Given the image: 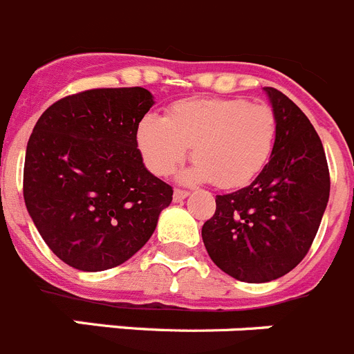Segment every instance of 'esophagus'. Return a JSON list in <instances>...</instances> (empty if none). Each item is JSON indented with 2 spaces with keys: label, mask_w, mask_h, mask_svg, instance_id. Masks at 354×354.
Masks as SVG:
<instances>
[{
  "label": "esophagus",
  "mask_w": 354,
  "mask_h": 354,
  "mask_svg": "<svg viewBox=\"0 0 354 354\" xmlns=\"http://www.w3.org/2000/svg\"><path fill=\"white\" fill-rule=\"evenodd\" d=\"M189 196V190H183V189H174V201H183L185 197Z\"/></svg>",
  "instance_id": "1"
}]
</instances>
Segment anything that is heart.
Wrapping results in <instances>:
<instances>
[{
	"label": "heart",
	"mask_w": 354,
	"mask_h": 354,
	"mask_svg": "<svg viewBox=\"0 0 354 354\" xmlns=\"http://www.w3.org/2000/svg\"><path fill=\"white\" fill-rule=\"evenodd\" d=\"M277 116L268 104L241 98H192L173 104L164 118L148 114L136 130L142 162L167 176L192 148L187 180L238 189L263 171L273 151Z\"/></svg>",
	"instance_id": "obj_1"
}]
</instances>
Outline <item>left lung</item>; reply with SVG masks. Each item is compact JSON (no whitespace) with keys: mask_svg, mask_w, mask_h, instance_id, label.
<instances>
[{"mask_svg":"<svg viewBox=\"0 0 354 354\" xmlns=\"http://www.w3.org/2000/svg\"><path fill=\"white\" fill-rule=\"evenodd\" d=\"M277 116L270 162L250 185L216 196L203 225L213 263L241 282H270L307 256L330 197L323 142L304 111L275 88H264Z\"/></svg>","mask_w":354,"mask_h":354,"instance_id":"8db88e82","label":"left lung"}]
</instances>
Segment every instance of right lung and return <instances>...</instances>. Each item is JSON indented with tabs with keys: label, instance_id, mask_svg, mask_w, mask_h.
I'll use <instances>...</instances> for the list:
<instances>
[{
	"label": "right lung",
	"instance_id": "1",
	"mask_svg": "<svg viewBox=\"0 0 354 354\" xmlns=\"http://www.w3.org/2000/svg\"><path fill=\"white\" fill-rule=\"evenodd\" d=\"M153 97L97 88L54 102L28 141L22 192L40 236L63 263L102 272L149 240L173 187L142 164L136 130Z\"/></svg>",
	"mask_w": 354,
	"mask_h": 354
}]
</instances>
